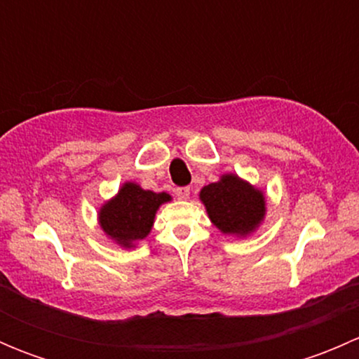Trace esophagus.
<instances>
[{
  "instance_id": "1",
  "label": "esophagus",
  "mask_w": 359,
  "mask_h": 359,
  "mask_svg": "<svg viewBox=\"0 0 359 359\" xmlns=\"http://www.w3.org/2000/svg\"><path fill=\"white\" fill-rule=\"evenodd\" d=\"M175 194H177V198H179V200H187V198H189V194H191V187H187V186L177 187Z\"/></svg>"
}]
</instances>
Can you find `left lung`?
<instances>
[{
    "label": "left lung",
    "mask_w": 359,
    "mask_h": 359,
    "mask_svg": "<svg viewBox=\"0 0 359 359\" xmlns=\"http://www.w3.org/2000/svg\"><path fill=\"white\" fill-rule=\"evenodd\" d=\"M200 200L213 226L224 234L245 236L255 231L266 215V198L262 191L255 189L234 173L222 175L219 182L203 187Z\"/></svg>",
    "instance_id": "left-lung-1"
}]
</instances>
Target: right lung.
I'll list each match as a JSON object with an SVG mask.
<instances>
[{"instance_id":"add662e5","label":"right lung","mask_w":359,"mask_h":359,"mask_svg":"<svg viewBox=\"0 0 359 359\" xmlns=\"http://www.w3.org/2000/svg\"><path fill=\"white\" fill-rule=\"evenodd\" d=\"M170 200V194L153 193L133 182H126L119 193L100 208V227L116 243L132 248L135 241L144 240L149 234L159 205Z\"/></svg>"}]
</instances>
